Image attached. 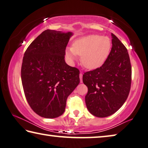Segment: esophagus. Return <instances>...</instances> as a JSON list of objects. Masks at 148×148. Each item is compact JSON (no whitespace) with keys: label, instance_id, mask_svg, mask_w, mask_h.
Wrapping results in <instances>:
<instances>
[{"label":"esophagus","instance_id":"34e87169","mask_svg":"<svg viewBox=\"0 0 148 148\" xmlns=\"http://www.w3.org/2000/svg\"><path fill=\"white\" fill-rule=\"evenodd\" d=\"M82 76H83L82 73L79 74V79H80V82H81V83L82 82Z\"/></svg>","mask_w":148,"mask_h":148}]
</instances>
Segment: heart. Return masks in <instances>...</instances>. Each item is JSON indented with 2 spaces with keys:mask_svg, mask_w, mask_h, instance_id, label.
Masks as SVG:
<instances>
[{
  "mask_svg": "<svg viewBox=\"0 0 148 148\" xmlns=\"http://www.w3.org/2000/svg\"><path fill=\"white\" fill-rule=\"evenodd\" d=\"M111 41L107 36L89 35L74 42L72 47L67 49L66 56L71 61L76 56L82 57L81 62L89 70H95L103 64L109 55Z\"/></svg>",
  "mask_w": 148,
  "mask_h": 148,
  "instance_id": "b5f03b06",
  "label": "heart"
}]
</instances>
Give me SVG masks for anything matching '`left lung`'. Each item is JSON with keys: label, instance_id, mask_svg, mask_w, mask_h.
Returning <instances> with one entry per match:
<instances>
[{"label": "left lung", "instance_id": "left-lung-1", "mask_svg": "<svg viewBox=\"0 0 148 148\" xmlns=\"http://www.w3.org/2000/svg\"><path fill=\"white\" fill-rule=\"evenodd\" d=\"M112 48L101 66L83 75L88 87L87 108L97 117L114 114L125 103L130 90L132 67L125 46L111 34Z\"/></svg>", "mask_w": 148, "mask_h": 148}]
</instances>
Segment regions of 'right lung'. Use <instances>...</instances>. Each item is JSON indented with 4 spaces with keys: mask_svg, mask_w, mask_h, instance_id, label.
<instances>
[{
    "mask_svg": "<svg viewBox=\"0 0 148 148\" xmlns=\"http://www.w3.org/2000/svg\"><path fill=\"white\" fill-rule=\"evenodd\" d=\"M72 32L47 29L29 45L23 55L21 78L28 104L43 118L64 113L67 97L79 83V71L64 60Z\"/></svg>",
    "mask_w": 148,
    "mask_h": 148,
    "instance_id": "1",
    "label": "right lung"
}]
</instances>
